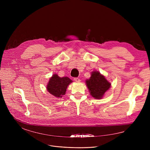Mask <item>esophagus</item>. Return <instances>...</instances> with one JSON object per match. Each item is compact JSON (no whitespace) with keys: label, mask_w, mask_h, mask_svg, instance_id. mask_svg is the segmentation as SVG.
I'll return each mask as SVG.
<instances>
[{"label":"esophagus","mask_w":150,"mask_h":150,"mask_svg":"<svg viewBox=\"0 0 150 150\" xmlns=\"http://www.w3.org/2000/svg\"><path fill=\"white\" fill-rule=\"evenodd\" d=\"M74 81H75V82L79 83V82H80V78H74Z\"/></svg>","instance_id":"obj_1"}]
</instances>
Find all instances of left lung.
<instances>
[{"mask_svg": "<svg viewBox=\"0 0 150 150\" xmlns=\"http://www.w3.org/2000/svg\"><path fill=\"white\" fill-rule=\"evenodd\" d=\"M86 84L91 96L96 99L103 98L111 86L105 76L96 70L91 72V77L86 80Z\"/></svg>", "mask_w": 150, "mask_h": 150, "instance_id": "left-lung-1", "label": "left lung"}]
</instances>
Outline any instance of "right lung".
<instances>
[{"label":"right lung","mask_w":150,"mask_h":150,"mask_svg":"<svg viewBox=\"0 0 150 150\" xmlns=\"http://www.w3.org/2000/svg\"><path fill=\"white\" fill-rule=\"evenodd\" d=\"M72 82L67 76L59 77L54 74L50 78L46 88L47 91L55 97L61 98L66 94L68 86Z\"/></svg>","instance_id":"1"}]
</instances>
